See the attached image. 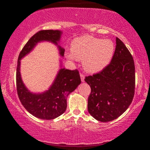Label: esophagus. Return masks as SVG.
Returning <instances> with one entry per match:
<instances>
[{
    "mask_svg": "<svg viewBox=\"0 0 150 150\" xmlns=\"http://www.w3.org/2000/svg\"><path fill=\"white\" fill-rule=\"evenodd\" d=\"M80 78L82 82H85V75H82V74H80Z\"/></svg>",
    "mask_w": 150,
    "mask_h": 150,
    "instance_id": "obj_1",
    "label": "esophagus"
}]
</instances>
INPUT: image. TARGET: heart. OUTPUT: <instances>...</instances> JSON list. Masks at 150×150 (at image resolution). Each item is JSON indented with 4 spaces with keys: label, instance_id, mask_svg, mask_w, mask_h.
Wrapping results in <instances>:
<instances>
[{
    "label": "heart",
    "instance_id": "b5f03b06",
    "mask_svg": "<svg viewBox=\"0 0 150 150\" xmlns=\"http://www.w3.org/2000/svg\"><path fill=\"white\" fill-rule=\"evenodd\" d=\"M115 49L114 43L110 39L84 35L74 39L71 52L67 53V57L72 61L82 60V65L86 71L97 73L109 65Z\"/></svg>",
    "mask_w": 150,
    "mask_h": 150
}]
</instances>
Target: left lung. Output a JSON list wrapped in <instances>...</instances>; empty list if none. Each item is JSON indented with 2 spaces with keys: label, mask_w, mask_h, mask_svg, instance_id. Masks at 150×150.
Returning a JSON list of instances; mask_svg holds the SVG:
<instances>
[{
  "label": "left lung",
  "mask_w": 150,
  "mask_h": 150,
  "mask_svg": "<svg viewBox=\"0 0 150 150\" xmlns=\"http://www.w3.org/2000/svg\"><path fill=\"white\" fill-rule=\"evenodd\" d=\"M85 81L91 87L87 109L96 120L111 121L126 111L135 92V64L121 40L116 37L110 64L100 73L86 77Z\"/></svg>",
  "instance_id": "left-lung-1"
}]
</instances>
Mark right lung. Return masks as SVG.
<instances>
[{"label":"right lung","instance_id":"1","mask_svg":"<svg viewBox=\"0 0 150 150\" xmlns=\"http://www.w3.org/2000/svg\"><path fill=\"white\" fill-rule=\"evenodd\" d=\"M63 32L60 30H42L30 38L20 53L16 73L17 91L19 99L25 109L38 118L51 120L65 112L67 108V97L81 83L77 70L60 69L53 83L48 90L41 93H34L27 88L22 80L20 73V61L29 54L39 43L51 42L58 47L60 56L63 57L65 49L59 45Z\"/></svg>","mask_w":150,"mask_h":150}]
</instances>
